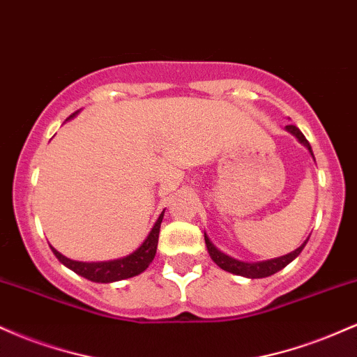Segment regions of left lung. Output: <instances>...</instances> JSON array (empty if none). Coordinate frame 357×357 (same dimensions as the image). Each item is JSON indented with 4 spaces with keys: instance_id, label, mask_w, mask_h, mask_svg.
Segmentation results:
<instances>
[{
    "instance_id": "1",
    "label": "left lung",
    "mask_w": 357,
    "mask_h": 357,
    "mask_svg": "<svg viewBox=\"0 0 357 357\" xmlns=\"http://www.w3.org/2000/svg\"><path fill=\"white\" fill-rule=\"evenodd\" d=\"M285 129L289 130L290 134H294V136L298 139V142H301V144H304L307 149H309V153L312 154V147H310L309 141H307L304 134H302L296 126H285ZM312 158H314V154H312ZM307 241H309V238H307L297 250L287 253V255H284V257L272 258V260H265V261H255V264H248V261H240V260H235V258L225 255L223 252H220V250L211 243V240L208 238V235L204 233V243H206L208 253H210L211 260L215 261L220 268L227 270V272L235 273V275L248 277V278H264V277H270V275H273V273H277L278 270L287 267L290 261L296 260V258L301 255V252L304 250Z\"/></svg>"
}]
</instances>
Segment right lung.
Masks as SVG:
<instances>
[{
	"label": "right lung",
	"instance_id": "right-lung-1",
	"mask_svg": "<svg viewBox=\"0 0 357 357\" xmlns=\"http://www.w3.org/2000/svg\"><path fill=\"white\" fill-rule=\"evenodd\" d=\"M79 112V110H77ZM77 112H73L70 117L77 116ZM162 216L165 211L159 215V218L155 220L153 230L149 231L144 243L139 247L136 252H132L130 255L117 258V260H109V261H77L70 260V258L63 257L60 252H56L52 247V252L55 253V257L59 258L65 267L73 270L79 275L85 277L87 280L97 282V284H110V282L124 280V278L136 277L139 273H142L149 267L151 261L154 260L155 250H158V238H159V228H161Z\"/></svg>",
	"mask_w": 357,
	"mask_h": 357
}]
</instances>
